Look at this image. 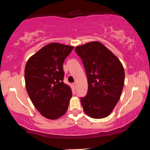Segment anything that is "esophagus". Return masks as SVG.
Here are the masks:
<instances>
[{"mask_svg": "<svg viewBox=\"0 0 150 150\" xmlns=\"http://www.w3.org/2000/svg\"><path fill=\"white\" fill-rule=\"evenodd\" d=\"M72 86H73V88H74V89H75V88H76V83H73V84H72Z\"/></svg>", "mask_w": 150, "mask_h": 150, "instance_id": "1", "label": "esophagus"}]
</instances>
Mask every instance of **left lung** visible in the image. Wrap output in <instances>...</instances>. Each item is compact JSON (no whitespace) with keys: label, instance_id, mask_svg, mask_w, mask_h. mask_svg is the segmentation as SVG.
Returning a JSON list of instances; mask_svg holds the SVG:
<instances>
[{"label":"left lung","instance_id":"obj_1","mask_svg":"<svg viewBox=\"0 0 150 150\" xmlns=\"http://www.w3.org/2000/svg\"><path fill=\"white\" fill-rule=\"evenodd\" d=\"M87 76L88 92L81 98L87 115L93 118L108 116L120 99L124 83V70L120 60L98 42L75 47Z\"/></svg>","mask_w":150,"mask_h":150}]
</instances>
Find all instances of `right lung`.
<instances>
[{
    "mask_svg": "<svg viewBox=\"0 0 150 150\" xmlns=\"http://www.w3.org/2000/svg\"><path fill=\"white\" fill-rule=\"evenodd\" d=\"M74 47L51 43L28 60L24 77L33 105L44 117L55 120L67 110L72 91L63 83V62Z\"/></svg>",
    "mask_w": 150,
    "mask_h": 150,
    "instance_id": "right-lung-1",
    "label": "right lung"
}]
</instances>
